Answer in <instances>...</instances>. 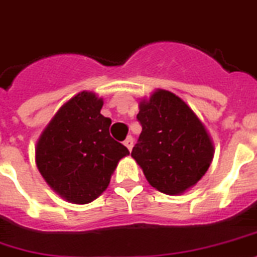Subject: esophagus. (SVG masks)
Listing matches in <instances>:
<instances>
[{
    "instance_id": "obj_1",
    "label": "esophagus",
    "mask_w": 257,
    "mask_h": 257,
    "mask_svg": "<svg viewBox=\"0 0 257 257\" xmlns=\"http://www.w3.org/2000/svg\"><path fill=\"white\" fill-rule=\"evenodd\" d=\"M124 145L126 146V148H128L129 152H132V148H133V139H132V137H131V136H129L128 139L125 140V141H124Z\"/></svg>"
}]
</instances>
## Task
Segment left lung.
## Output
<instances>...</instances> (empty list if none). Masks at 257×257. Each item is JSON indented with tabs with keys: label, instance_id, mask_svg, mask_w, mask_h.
Segmentation results:
<instances>
[{
	"label": "left lung",
	"instance_id": "left-lung-1",
	"mask_svg": "<svg viewBox=\"0 0 257 257\" xmlns=\"http://www.w3.org/2000/svg\"><path fill=\"white\" fill-rule=\"evenodd\" d=\"M142 126L132 157L149 184L166 195H182L205 175L214 145L205 125L174 92L158 88L139 104Z\"/></svg>",
	"mask_w": 257,
	"mask_h": 257
}]
</instances>
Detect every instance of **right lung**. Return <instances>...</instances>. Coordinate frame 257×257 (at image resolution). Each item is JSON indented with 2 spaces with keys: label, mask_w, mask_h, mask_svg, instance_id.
<instances>
[{
  "label": "right lung",
  "mask_w": 257,
  "mask_h": 257,
  "mask_svg": "<svg viewBox=\"0 0 257 257\" xmlns=\"http://www.w3.org/2000/svg\"><path fill=\"white\" fill-rule=\"evenodd\" d=\"M103 99L82 91L52 117L36 142L35 162L47 184L64 200L88 204L107 189L128 149L109 136Z\"/></svg>",
  "instance_id": "obj_1"
}]
</instances>
